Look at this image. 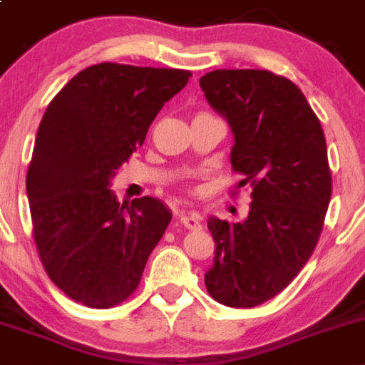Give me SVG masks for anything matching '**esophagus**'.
Returning a JSON list of instances; mask_svg holds the SVG:
<instances>
[{
	"label": "esophagus",
	"instance_id": "1",
	"mask_svg": "<svg viewBox=\"0 0 365 365\" xmlns=\"http://www.w3.org/2000/svg\"><path fill=\"white\" fill-rule=\"evenodd\" d=\"M180 220L187 230H201V219L196 212H182Z\"/></svg>",
	"mask_w": 365,
	"mask_h": 365
}]
</instances>
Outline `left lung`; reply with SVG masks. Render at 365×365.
Returning <instances> with one entry per match:
<instances>
[{"label": "left lung", "instance_id": "8db88e82", "mask_svg": "<svg viewBox=\"0 0 365 365\" xmlns=\"http://www.w3.org/2000/svg\"><path fill=\"white\" fill-rule=\"evenodd\" d=\"M233 134L231 165L252 187L249 215L208 219L215 242L208 293L256 307L281 293L318 244L332 194L322 123L298 86L268 70H213L200 79Z\"/></svg>", "mask_w": 365, "mask_h": 365}]
</instances>
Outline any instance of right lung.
I'll return each instance as SVG.
<instances>
[{
	"mask_svg": "<svg viewBox=\"0 0 365 365\" xmlns=\"http://www.w3.org/2000/svg\"><path fill=\"white\" fill-rule=\"evenodd\" d=\"M189 77L93 65L61 88L40 121L26 176L35 244L51 281L86 307L127 300L171 222L157 197L120 205L111 180Z\"/></svg>",
	"mask_w": 365,
	"mask_h": 365,
	"instance_id": "obj_1",
	"label": "right lung"
}]
</instances>
